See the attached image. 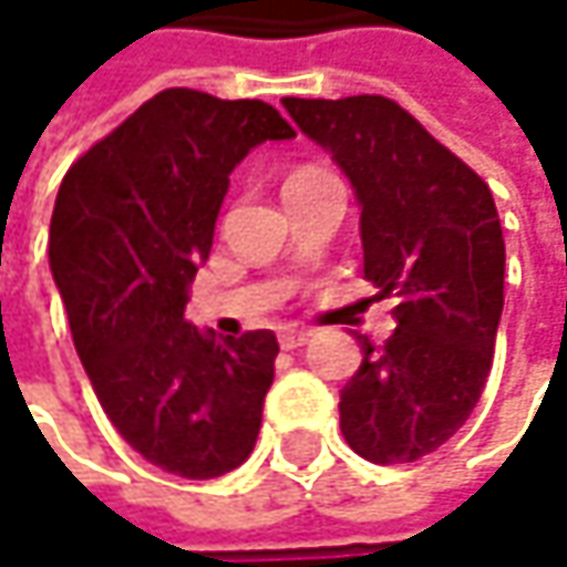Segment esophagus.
Returning <instances> with one entry per match:
<instances>
[{
	"label": "esophagus",
	"mask_w": 567,
	"mask_h": 567,
	"mask_svg": "<svg viewBox=\"0 0 567 567\" xmlns=\"http://www.w3.org/2000/svg\"><path fill=\"white\" fill-rule=\"evenodd\" d=\"M308 340H311V330H301V327H285L282 333H279L282 350H298V347H305Z\"/></svg>",
	"instance_id": "obj_1"
}]
</instances>
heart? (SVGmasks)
<instances>
[{"mask_svg":"<svg viewBox=\"0 0 567 567\" xmlns=\"http://www.w3.org/2000/svg\"><path fill=\"white\" fill-rule=\"evenodd\" d=\"M317 173H323V169H315V166H298V169H291V173H288L285 185L298 183V179H308V176H317Z\"/></svg>","mask_w":567,"mask_h":567,"instance_id":"b5f03b06","label":"heart"}]
</instances>
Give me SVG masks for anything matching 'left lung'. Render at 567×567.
I'll return each instance as SVG.
<instances>
[{
  "instance_id": "1",
  "label": "left lung",
  "mask_w": 567,
  "mask_h": 567,
  "mask_svg": "<svg viewBox=\"0 0 567 567\" xmlns=\"http://www.w3.org/2000/svg\"><path fill=\"white\" fill-rule=\"evenodd\" d=\"M359 202L362 272L394 295L398 330L340 391V426L375 465L440 450L482 398L504 311V234L491 188L384 95L282 99Z\"/></svg>"
}]
</instances>
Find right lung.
Returning <instances> with one entry per match:
<instances>
[{
  "mask_svg": "<svg viewBox=\"0 0 567 567\" xmlns=\"http://www.w3.org/2000/svg\"><path fill=\"white\" fill-rule=\"evenodd\" d=\"M295 137L259 99L166 89L63 176L51 272L99 404L151 465L217 478L256 446L276 375L272 330L215 340L185 323L234 166Z\"/></svg>",
  "mask_w": 567,
  "mask_h": 567,
  "instance_id": "1",
  "label": "right lung"
}]
</instances>
